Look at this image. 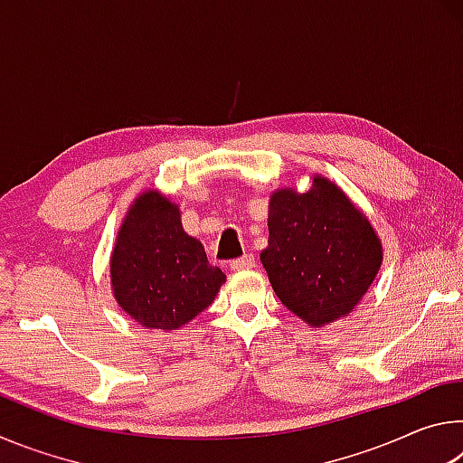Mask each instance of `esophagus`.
<instances>
[{"instance_id":"esophagus-1","label":"esophagus","mask_w":463,"mask_h":463,"mask_svg":"<svg viewBox=\"0 0 463 463\" xmlns=\"http://www.w3.org/2000/svg\"><path fill=\"white\" fill-rule=\"evenodd\" d=\"M255 268V257L253 255H242L239 260L231 261V269L232 271H245V269H253Z\"/></svg>"}]
</instances>
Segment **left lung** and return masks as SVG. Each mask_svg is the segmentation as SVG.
<instances>
[{
  "label": "left lung",
  "instance_id": "8db88e82",
  "mask_svg": "<svg viewBox=\"0 0 463 463\" xmlns=\"http://www.w3.org/2000/svg\"><path fill=\"white\" fill-rule=\"evenodd\" d=\"M261 263L281 304L308 326L349 317L382 268L372 222L331 179L317 174L308 192L269 195Z\"/></svg>",
  "mask_w": 463,
  "mask_h": 463
}]
</instances>
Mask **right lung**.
Wrapping results in <instances>:
<instances>
[{"instance_id": "1", "label": "right lung", "mask_w": 463, "mask_h": 463, "mask_svg": "<svg viewBox=\"0 0 463 463\" xmlns=\"http://www.w3.org/2000/svg\"><path fill=\"white\" fill-rule=\"evenodd\" d=\"M224 281L202 242L184 231L175 202L156 190L137 195L109 255L114 298L135 323L177 331L214 302Z\"/></svg>"}]
</instances>
